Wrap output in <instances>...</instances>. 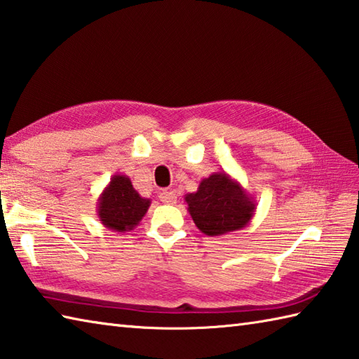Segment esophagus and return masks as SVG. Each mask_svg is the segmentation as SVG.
Returning <instances> with one entry per match:
<instances>
[{"mask_svg":"<svg viewBox=\"0 0 359 359\" xmlns=\"http://www.w3.org/2000/svg\"><path fill=\"white\" fill-rule=\"evenodd\" d=\"M159 200L165 204H175L177 203V192L175 190H163V192H159Z\"/></svg>","mask_w":359,"mask_h":359,"instance_id":"obj_1","label":"esophagus"}]
</instances>
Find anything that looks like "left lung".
I'll return each mask as SVG.
<instances>
[{"mask_svg":"<svg viewBox=\"0 0 359 359\" xmlns=\"http://www.w3.org/2000/svg\"><path fill=\"white\" fill-rule=\"evenodd\" d=\"M184 201L196 228L209 237L246 228L257 209L254 196L226 172L201 180L198 190L187 194Z\"/></svg>","mask_w":359,"mask_h":359,"instance_id":"left-lung-1","label":"left lung"}]
</instances>
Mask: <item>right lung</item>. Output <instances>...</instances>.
I'll return each instance as SVG.
<instances>
[{"mask_svg": "<svg viewBox=\"0 0 359 359\" xmlns=\"http://www.w3.org/2000/svg\"><path fill=\"white\" fill-rule=\"evenodd\" d=\"M97 201L100 223L114 232L135 229L147 214L151 203L137 194L127 175L121 173L113 175Z\"/></svg>", "mask_w": 359, "mask_h": 359, "instance_id": "add662e5", "label": "right lung"}]
</instances>
